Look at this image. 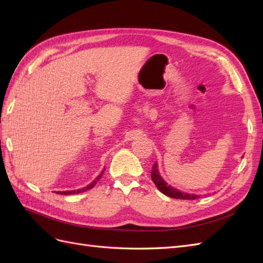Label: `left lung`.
<instances>
[{"instance_id":"8db88e82","label":"left lung","mask_w":263,"mask_h":263,"mask_svg":"<svg viewBox=\"0 0 263 263\" xmlns=\"http://www.w3.org/2000/svg\"><path fill=\"white\" fill-rule=\"evenodd\" d=\"M152 180L155 183V185L157 186V189L161 193H164L165 195L170 198H174V199H181V200H195L200 198V195L197 194H189V193H184L181 192L180 190L172 187L171 185H167V183L161 178L158 172V167L157 164H154L153 166V171H152Z\"/></svg>"}]
</instances>
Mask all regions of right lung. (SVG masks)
<instances>
[{
  "instance_id": "add662e5",
  "label": "right lung",
  "mask_w": 263,
  "mask_h": 263,
  "mask_svg": "<svg viewBox=\"0 0 263 263\" xmlns=\"http://www.w3.org/2000/svg\"><path fill=\"white\" fill-rule=\"evenodd\" d=\"M103 173L104 172H102L100 173V174L96 177V180H95L92 183H90L89 184V185H87L86 187H82V189H79V190H73V191H59V192H57L58 194H76V193H81V192H85V191H87V190H90V189H92L95 185H96V183L100 180V177L103 176Z\"/></svg>"
}]
</instances>
